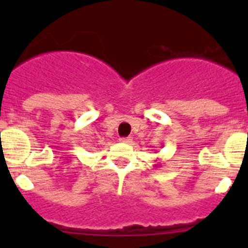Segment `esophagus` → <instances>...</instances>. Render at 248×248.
I'll return each mask as SVG.
<instances>
[{
  "label": "esophagus",
  "instance_id": "1",
  "mask_svg": "<svg viewBox=\"0 0 248 248\" xmlns=\"http://www.w3.org/2000/svg\"><path fill=\"white\" fill-rule=\"evenodd\" d=\"M120 141H121V142H127V144H128V142L132 141V139L129 138V137H127V138H120Z\"/></svg>",
  "mask_w": 248,
  "mask_h": 248
}]
</instances>
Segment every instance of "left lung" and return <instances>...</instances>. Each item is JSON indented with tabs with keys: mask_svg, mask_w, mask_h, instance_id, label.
<instances>
[{
	"mask_svg": "<svg viewBox=\"0 0 248 248\" xmlns=\"http://www.w3.org/2000/svg\"><path fill=\"white\" fill-rule=\"evenodd\" d=\"M155 166H156V167H159V166H161V164H159V163H158V164H155Z\"/></svg>",
	"mask_w": 248,
	"mask_h": 248,
	"instance_id": "8db88e82",
	"label": "left lung"
}]
</instances>
